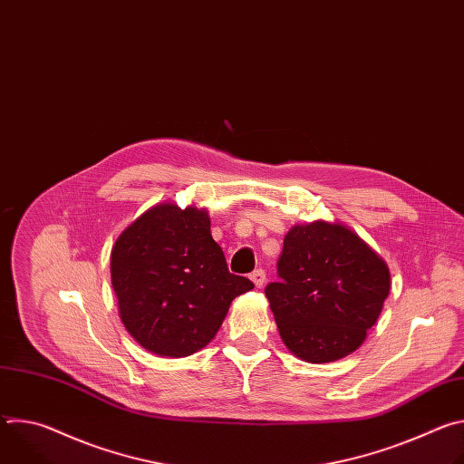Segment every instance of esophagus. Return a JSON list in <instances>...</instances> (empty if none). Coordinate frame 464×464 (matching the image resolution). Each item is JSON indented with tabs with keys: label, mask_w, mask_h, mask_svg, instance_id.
Listing matches in <instances>:
<instances>
[{
	"label": "esophagus",
	"mask_w": 464,
	"mask_h": 464,
	"mask_svg": "<svg viewBox=\"0 0 464 464\" xmlns=\"http://www.w3.org/2000/svg\"><path fill=\"white\" fill-rule=\"evenodd\" d=\"M249 279L253 281V285L256 286V288H260L262 285H264V281H266V272H264V270H255L251 276H249Z\"/></svg>",
	"instance_id": "obj_1"
}]
</instances>
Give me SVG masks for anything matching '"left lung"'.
Wrapping results in <instances>:
<instances>
[{"label": "left lung", "mask_w": 464, "mask_h": 464, "mask_svg": "<svg viewBox=\"0 0 464 464\" xmlns=\"http://www.w3.org/2000/svg\"><path fill=\"white\" fill-rule=\"evenodd\" d=\"M277 276L264 294L283 342L310 363L356 351L391 286L385 262L356 233L326 222L288 231Z\"/></svg>", "instance_id": "left-lung-1"}]
</instances>
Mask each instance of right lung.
<instances>
[{
  "instance_id": "add662e5",
  "label": "right lung",
  "mask_w": 464,
  "mask_h": 464,
  "mask_svg": "<svg viewBox=\"0 0 464 464\" xmlns=\"http://www.w3.org/2000/svg\"><path fill=\"white\" fill-rule=\"evenodd\" d=\"M111 285L128 333L147 351L183 358L218 333L231 301L255 285L227 270L206 211L161 204L111 249Z\"/></svg>"
}]
</instances>
